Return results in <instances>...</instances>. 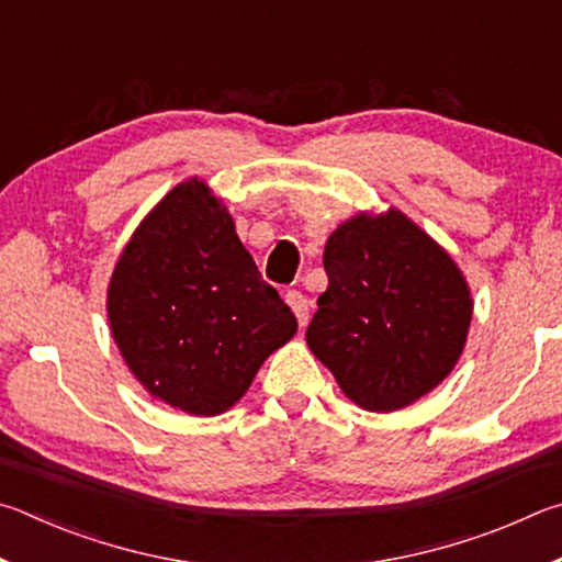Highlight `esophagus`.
Segmentation results:
<instances>
[{"label": "esophagus", "mask_w": 562, "mask_h": 562, "mask_svg": "<svg viewBox=\"0 0 562 562\" xmlns=\"http://www.w3.org/2000/svg\"><path fill=\"white\" fill-rule=\"evenodd\" d=\"M286 303H289V308L296 313V321H299V326L303 328L308 323V311H311V306H308V299L303 296L301 291H289L286 293Z\"/></svg>", "instance_id": "34e87169"}]
</instances>
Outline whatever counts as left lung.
Instances as JSON below:
<instances>
[{
	"label": "left lung",
	"instance_id": "left-lung-1",
	"mask_svg": "<svg viewBox=\"0 0 562 562\" xmlns=\"http://www.w3.org/2000/svg\"><path fill=\"white\" fill-rule=\"evenodd\" d=\"M328 289L306 330L313 356L358 407L395 412L461 358L474 299L464 273L405 212H358L328 236Z\"/></svg>",
	"mask_w": 562,
	"mask_h": 562
}]
</instances>
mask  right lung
Here are the masks:
<instances>
[{"mask_svg":"<svg viewBox=\"0 0 562 562\" xmlns=\"http://www.w3.org/2000/svg\"><path fill=\"white\" fill-rule=\"evenodd\" d=\"M108 323L145 392L194 417L232 409L299 323L261 281L210 184H175L115 261Z\"/></svg>","mask_w":562,"mask_h":562,"instance_id":"add662e5","label":"right lung"}]
</instances>
